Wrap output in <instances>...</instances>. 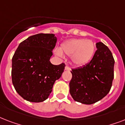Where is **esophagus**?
<instances>
[{
  "label": "esophagus",
  "mask_w": 125,
  "mask_h": 125,
  "mask_svg": "<svg viewBox=\"0 0 125 125\" xmlns=\"http://www.w3.org/2000/svg\"><path fill=\"white\" fill-rule=\"evenodd\" d=\"M65 70H66V71H70L71 70V67H69V66H65Z\"/></svg>",
  "instance_id": "obj_1"
}]
</instances>
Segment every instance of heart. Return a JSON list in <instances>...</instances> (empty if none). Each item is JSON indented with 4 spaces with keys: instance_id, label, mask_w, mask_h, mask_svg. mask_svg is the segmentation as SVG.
Returning <instances> with one entry per match:
<instances>
[{
    "instance_id": "obj_1",
    "label": "heart",
    "mask_w": 125,
    "mask_h": 125,
    "mask_svg": "<svg viewBox=\"0 0 125 125\" xmlns=\"http://www.w3.org/2000/svg\"><path fill=\"white\" fill-rule=\"evenodd\" d=\"M95 49V45L91 40L73 39L63 43L60 51L56 50V53L58 56H62V53L71 56V60L74 65L82 66L91 61Z\"/></svg>"
}]
</instances>
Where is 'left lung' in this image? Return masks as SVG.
Returning a JSON list of instances; mask_svg holds the SVG:
<instances>
[{
    "label": "left lung",
    "instance_id": "1",
    "mask_svg": "<svg viewBox=\"0 0 125 125\" xmlns=\"http://www.w3.org/2000/svg\"><path fill=\"white\" fill-rule=\"evenodd\" d=\"M97 51L87 64L72 69L70 93L76 102L91 104L104 98L110 91L114 77L115 60L108 47L96 43Z\"/></svg>",
    "mask_w": 125,
    "mask_h": 125
}]
</instances>
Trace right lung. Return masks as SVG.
I'll return each instance as SVG.
<instances>
[{
  "mask_svg": "<svg viewBox=\"0 0 125 125\" xmlns=\"http://www.w3.org/2000/svg\"><path fill=\"white\" fill-rule=\"evenodd\" d=\"M57 42L52 34L30 36L19 44L12 58L11 80L18 94L26 101L40 103L52 91L65 65L52 64L50 58Z\"/></svg>",
  "mask_w": 125,
  "mask_h": 125,
  "instance_id": "add662e5",
  "label": "right lung"
}]
</instances>
